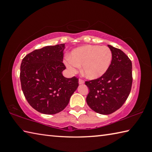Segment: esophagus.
Here are the masks:
<instances>
[{
	"instance_id": "1",
	"label": "esophagus",
	"mask_w": 152,
	"mask_h": 152,
	"mask_svg": "<svg viewBox=\"0 0 152 152\" xmlns=\"http://www.w3.org/2000/svg\"><path fill=\"white\" fill-rule=\"evenodd\" d=\"M78 82H79V84H84V80H82V79H81V78H80V79H79V81H78Z\"/></svg>"
}]
</instances>
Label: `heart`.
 Segmentation results:
<instances>
[{"label": "heart", "instance_id": "obj_1", "mask_svg": "<svg viewBox=\"0 0 152 152\" xmlns=\"http://www.w3.org/2000/svg\"><path fill=\"white\" fill-rule=\"evenodd\" d=\"M112 61V52L107 46L85 45L72 51L66 61V66L72 72L82 65V72L89 79L102 76L109 69Z\"/></svg>", "mask_w": 152, "mask_h": 152}]
</instances>
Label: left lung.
<instances>
[{"instance_id": "1", "label": "left lung", "mask_w": 152, "mask_h": 152, "mask_svg": "<svg viewBox=\"0 0 152 152\" xmlns=\"http://www.w3.org/2000/svg\"><path fill=\"white\" fill-rule=\"evenodd\" d=\"M112 52L109 69L102 76L86 81L89 93L86 102L95 112L109 115L122 107L132 89V63L120 49L108 45Z\"/></svg>"}]
</instances>
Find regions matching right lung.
<instances>
[{"label": "right lung", "mask_w": 152, "mask_h": 152, "mask_svg": "<svg viewBox=\"0 0 152 152\" xmlns=\"http://www.w3.org/2000/svg\"><path fill=\"white\" fill-rule=\"evenodd\" d=\"M65 43L46 46L28 53L20 64V80L25 99L43 114L60 113L78 86V78H65L62 71Z\"/></svg>", "instance_id": "obj_1"}]
</instances>
